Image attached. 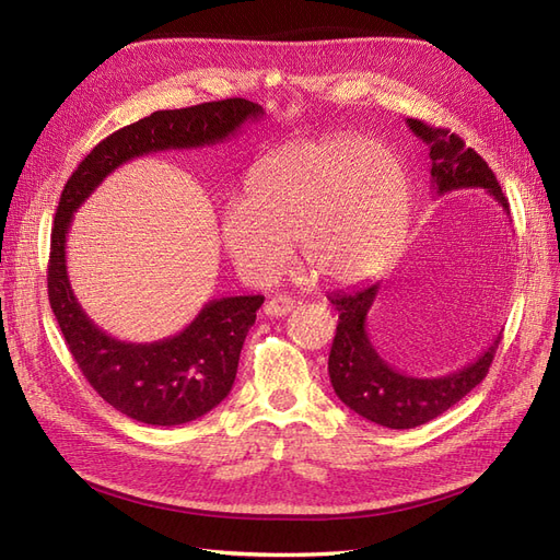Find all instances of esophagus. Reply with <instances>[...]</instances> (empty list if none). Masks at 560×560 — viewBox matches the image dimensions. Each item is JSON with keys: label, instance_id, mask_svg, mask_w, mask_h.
<instances>
[{"label": "esophagus", "instance_id": "esophagus-1", "mask_svg": "<svg viewBox=\"0 0 560 560\" xmlns=\"http://www.w3.org/2000/svg\"><path fill=\"white\" fill-rule=\"evenodd\" d=\"M294 308H296V301L287 294H276L264 303V313L268 317H282L287 313H292Z\"/></svg>", "mask_w": 560, "mask_h": 560}]
</instances>
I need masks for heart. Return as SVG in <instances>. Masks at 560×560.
<instances>
[{"label":"heart","instance_id":"b5f03b06","mask_svg":"<svg viewBox=\"0 0 560 560\" xmlns=\"http://www.w3.org/2000/svg\"><path fill=\"white\" fill-rule=\"evenodd\" d=\"M409 212V175L393 151L358 135H331L261 159L247 179V202H229L219 231L252 282L280 278L299 241L313 276L348 284L393 257Z\"/></svg>","mask_w":560,"mask_h":560}]
</instances>
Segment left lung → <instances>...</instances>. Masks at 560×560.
I'll return each mask as SVG.
<instances>
[{
	"instance_id": "left-lung-1",
	"label": "left lung",
	"mask_w": 560,
	"mask_h": 560,
	"mask_svg": "<svg viewBox=\"0 0 560 560\" xmlns=\"http://www.w3.org/2000/svg\"><path fill=\"white\" fill-rule=\"evenodd\" d=\"M409 128L430 147L432 179L436 194L455 189H486L510 214L500 182L488 163L446 128L409 118ZM378 282L352 292H334L331 306L338 311V327L329 352V378L334 393L362 418L389 430H411L448 411L477 387L493 364L500 336L465 369L439 378H413L389 366L366 334V315L374 306Z\"/></svg>"
}]
</instances>
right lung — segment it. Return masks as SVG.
I'll list each match as a JSON object with an SVG mask.
<instances>
[{
  "mask_svg": "<svg viewBox=\"0 0 560 560\" xmlns=\"http://www.w3.org/2000/svg\"><path fill=\"white\" fill-rule=\"evenodd\" d=\"M264 109L245 97L154 112L112 132L67 179L50 231L48 303L83 378L116 411L147 425H182L212 411L233 387L241 350L264 296L206 303L189 327L156 343H126L97 329L67 278L65 241L77 208L118 165L151 151L194 149L229 140Z\"/></svg>",
  "mask_w": 560,
  "mask_h": 560,
  "instance_id": "1",
  "label": "right lung"
}]
</instances>
